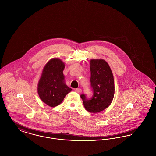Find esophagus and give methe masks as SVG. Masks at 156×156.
Returning a JSON list of instances; mask_svg holds the SVG:
<instances>
[{
  "label": "esophagus",
  "instance_id": "1",
  "mask_svg": "<svg viewBox=\"0 0 156 156\" xmlns=\"http://www.w3.org/2000/svg\"><path fill=\"white\" fill-rule=\"evenodd\" d=\"M75 90L76 92L79 93V94L81 93L82 90L81 89H80V88H76V89H75Z\"/></svg>",
  "mask_w": 156,
  "mask_h": 156
}]
</instances>
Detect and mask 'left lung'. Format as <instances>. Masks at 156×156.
I'll return each mask as SVG.
<instances>
[{"instance_id":"1","label":"left lung","mask_w":156,"mask_h":156,"mask_svg":"<svg viewBox=\"0 0 156 156\" xmlns=\"http://www.w3.org/2000/svg\"><path fill=\"white\" fill-rule=\"evenodd\" d=\"M90 69L93 95L88 98L83 94L81 98L86 110L90 113H98L111 104L115 94L114 79L111 68L104 59H91Z\"/></svg>"}]
</instances>
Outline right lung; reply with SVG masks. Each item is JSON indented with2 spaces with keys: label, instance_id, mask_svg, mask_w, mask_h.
<instances>
[{
  "label": "right lung",
  "instance_id": "add662e5",
  "mask_svg": "<svg viewBox=\"0 0 156 156\" xmlns=\"http://www.w3.org/2000/svg\"><path fill=\"white\" fill-rule=\"evenodd\" d=\"M64 68L61 59H50L45 66L38 82V95L43 102L51 107L61 104L72 90L64 82Z\"/></svg>",
  "mask_w": 156,
  "mask_h": 156
}]
</instances>
